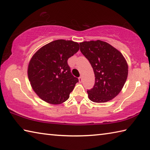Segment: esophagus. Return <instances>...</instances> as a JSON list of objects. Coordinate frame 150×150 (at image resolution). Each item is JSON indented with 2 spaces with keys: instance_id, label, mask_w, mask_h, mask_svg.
I'll use <instances>...</instances> for the list:
<instances>
[{
  "instance_id": "obj_1",
  "label": "esophagus",
  "mask_w": 150,
  "mask_h": 150,
  "mask_svg": "<svg viewBox=\"0 0 150 150\" xmlns=\"http://www.w3.org/2000/svg\"><path fill=\"white\" fill-rule=\"evenodd\" d=\"M82 81H83L82 77H79V82H82Z\"/></svg>"
}]
</instances>
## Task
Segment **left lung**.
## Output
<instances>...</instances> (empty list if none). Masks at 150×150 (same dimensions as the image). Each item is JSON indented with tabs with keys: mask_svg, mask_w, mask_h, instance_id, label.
Listing matches in <instances>:
<instances>
[{
	"mask_svg": "<svg viewBox=\"0 0 150 150\" xmlns=\"http://www.w3.org/2000/svg\"><path fill=\"white\" fill-rule=\"evenodd\" d=\"M79 44L95 73V85L87 91L88 98L94 103L108 102L120 93L125 84L128 73L126 60L118 50L101 40Z\"/></svg>",
	"mask_w": 150,
	"mask_h": 150,
	"instance_id": "left-lung-1",
	"label": "left lung"
}]
</instances>
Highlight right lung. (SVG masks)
<instances>
[{"instance_id":"right-lung-1","label":"right lung","mask_w":150,"mask_h":150,"mask_svg":"<svg viewBox=\"0 0 150 150\" xmlns=\"http://www.w3.org/2000/svg\"><path fill=\"white\" fill-rule=\"evenodd\" d=\"M79 50L77 42L57 40L40 48L32 57L28 76L32 89L42 100L59 105L69 98L79 79L71 73L67 60Z\"/></svg>"}]
</instances>
